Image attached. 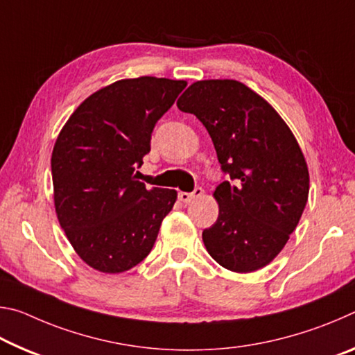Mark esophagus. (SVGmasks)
I'll return each instance as SVG.
<instances>
[{"mask_svg": "<svg viewBox=\"0 0 355 355\" xmlns=\"http://www.w3.org/2000/svg\"><path fill=\"white\" fill-rule=\"evenodd\" d=\"M203 194V189L202 188H196L192 192H178V199L184 202V203H189L194 199H199V197Z\"/></svg>", "mask_w": 355, "mask_h": 355, "instance_id": "1", "label": "esophagus"}]
</instances>
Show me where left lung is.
Masks as SVG:
<instances>
[{
	"label": "left lung",
	"mask_w": 355,
	"mask_h": 355,
	"mask_svg": "<svg viewBox=\"0 0 355 355\" xmlns=\"http://www.w3.org/2000/svg\"><path fill=\"white\" fill-rule=\"evenodd\" d=\"M177 106L203 123L230 177L213 194L219 216L202 233L208 254L233 272L266 266L309 199V169L296 137L266 100L235 80L191 84Z\"/></svg>",
	"instance_id": "8db88e82"
}]
</instances>
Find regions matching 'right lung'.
<instances>
[{
  "instance_id": "add662e5",
  "label": "right lung",
  "mask_w": 355,
  "mask_h": 355,
  "mask_svg": "<svg viewBox=\"0 0 355 355\" xmlns=\"http://www.w3.org/2000/svg\"><path fill=\"white\" fill-rule=\"evenodd\" d=\"M186 81L141 76L87 97L59 133L51 155L55 208L81 260L119 274L146 258L177 191L147 188L135 175L158 120Z\"/></svg>"
}]
</instances>
